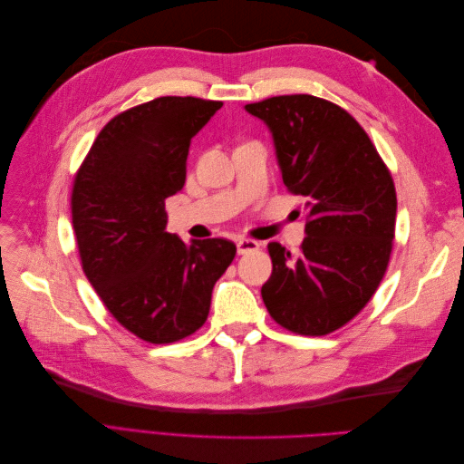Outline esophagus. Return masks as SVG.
<instances>
[{
	"mask_svg": "<svg viewBox=\"0 0 464 464\" xmlns=\"http://www.w3.org/2000/svg\"><path fill=\"white\" fill-rule=\"evenodd\" d=\"M259 247V244L256 240H249V237H240V240L236 242V249H237V256H246L249 251H256Z\"/></svg>",
	"mask_w": 464,
	"mask_h": 464,
	"instance_id": "obj_1",
	"label": "esophagus"
}]
</instances>
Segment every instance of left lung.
<instances>
[{"label":"left lung","instance_id":"left-lung-1","mask_svg":"<svg viewBox=\"0 0 464 464\" xmlns=\"http://www.w3.org/2000/svg\"><path fill=\"white\" fill-rule=\"evenodd\" d=\"M269 128L285 186L307 210L298 256L271 242L273 273L261 288L285 329L321 336L348 323L387 271L397 195L368 133L336 104L312 94L246 104Z\"/></svg>","mask_w":464,"mask_h":464}]
</instances>
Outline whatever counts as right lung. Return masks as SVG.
Masks as SVG:
<instances>
[{"instance_id":"add662e5","label":"right lung","mask_w":464,"mask_h":464,"mask_svg":"<svg viewBox=\"0 0 464 464\" xmlns=\"http://www.w3.org/2000/svg\"><path fill=\"white\" fill-rule=\"evenodd\" d=\"M222 102L160 96L110 120L79 168L72 215L89 283L121 325L154 344L207 321L210 294L236 246L184 244L166 232L164 201L186 184L191 139Z\"/></svg>"}]
</instances>
